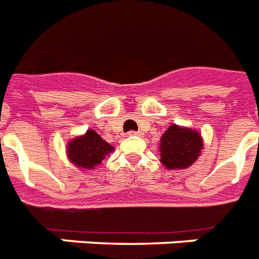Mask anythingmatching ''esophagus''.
<instances>
[{
  "mask_svg": "<svg viewBox=\"0 0 259 259\" xmlns=\"http://www.w3.org/2000/svg\"><path fill=\"white\" fill-rule=\"evenodd\" d=\"M128 135H130V136H139V135H142V132H139V131H130V132H128Z\"/></svg>",
  "mask_w": 259,
  "mask_h": 259,
  "instance_id": "1",
  "label": "esophagus"
}]
</instances>
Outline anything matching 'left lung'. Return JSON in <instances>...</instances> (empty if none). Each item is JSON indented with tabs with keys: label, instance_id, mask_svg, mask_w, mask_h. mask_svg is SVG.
I'll return each instance as SVG.
<instances>
[{
	"label": "left lung",
	"instance_id": "8db88e82",
	"mask_svg": "<svg viewBox=\"0 0 259 259\" xmlns=\"http://www.w3.org/2000/svg\"><path fill=\"white\" fill-rule=\"evenodd\" d=\"M203 139L196 130L171 124L160 138V162L168 169L187 168L200 156Z\"/></svg>",
	"mask_w": 259,
	"mask_h": 259
}]
</instances>
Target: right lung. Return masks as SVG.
Instances as JSON below:
<instances>
[{"mask_svg": "<svg viewBox=\"0 0 259 259\" xmlns=\"http://www.w3.org/2000/svg\"><path fill=\"white\" fill-rule=\"evenodd\" d=\"M115 150L109 143L101 139L94 130H88L82 136L73 138L67 146L68 159L81 169H95L107 155Z\"/></svg>", "mask_w": 259, "mask_h": 259, "instance_id": "right-lung-1", "label": "right lung"}]
</instances>
